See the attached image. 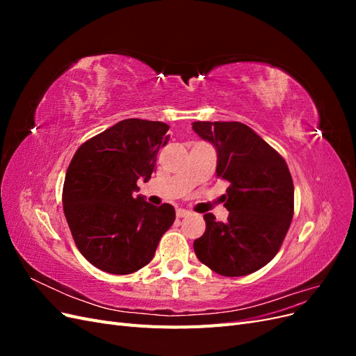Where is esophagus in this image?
Wrapping results in <instances>:
<instances>
[{
	"label": "esophagus",
	"mask_w": 356,
	"mask_h": 356,
	"mask_svg": "<svg viewBox=\"0 0 356 356\" xmlns=\"http://www.w3.org/2000/svg\"><path fill=\"white\" fill-rule=\"evenodd\" d=\"M188 215H190V212L186 211V209H177V217L178 218H186V217H188Z\"/></svg>",
	"instance_id": "esophagus-1"
}]
</instances>
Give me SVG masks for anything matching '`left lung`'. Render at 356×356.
<instances>
[{
	"label": "left lung",
	"instance_id": "1",
	"mask_svg": "<svg viewBox=\"0 0 356 356\" xmlns=\"http://www.w3.org/2000/svg\"><path fill=\"white\" fill-rule=\"evenodd\" d=\"M195 131L217 148V177L230 182L225 222L204 213L207 230L195 252L211 270L245 276L277 254L294 215V184L286 161L239 122H195Z\"/></svg>",
	"mask_w": 356,
	"mask_h": 356
}]
</instances>
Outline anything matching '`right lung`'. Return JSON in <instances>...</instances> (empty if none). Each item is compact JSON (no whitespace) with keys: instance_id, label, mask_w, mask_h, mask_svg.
<instances>
[{"instance_id":"right-lung-1","label":"right lung","mask_w":356,"mask_h":356,"mask_svg":"<svg viewBox=\"0 0 356 356\" xmlns=\"http://www.w3.org/2000/svg\"><path fill=\"white\" fill-rule=\"evenodd\" d=\"M168 131L166 123L126 118L81 144L68 166L62 203L71 234L86 260L106 273L147 266L175 221L172 204L134 196L136 181L152 178Z\"/></svg>"}]
</instances>
